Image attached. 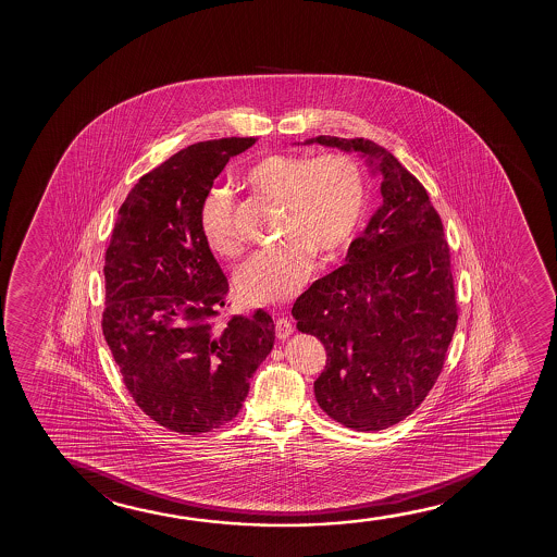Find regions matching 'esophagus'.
<instances>
[{
	"mask_svg": "<svg viewBox=\"0 0 557 557\" xmlns=\"http://www.w3.org/2000/svg\"><path fill=\"white\" fill-rule=\"evenodd\" d=\"M293 335V325H290L287 320H275V336L280 338V341H285V338H289Z\"/></svg>",
	"mask_w": 557,
	"mask_h": 557,
	"instance_id": "obj_1",
	"label": "esophagus"
}]
</instances>
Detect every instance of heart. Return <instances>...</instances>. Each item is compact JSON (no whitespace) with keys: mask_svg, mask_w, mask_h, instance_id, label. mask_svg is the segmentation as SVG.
<instances>
[{"mask_svg":"<svg viewBox=\"0 0 557 557\" xmlns=\"http://www.w3.org/2000/svg\"><path fill=\"white\" fill-rule=\"evenodd\" d=\"M242 181L260 198L282 206L280 239L285 244L247 260L237 285L252 305L289 302L312 272V255L331 262L356 236L366 209L363 169L348 153H270L245 169ZM199 228L219 257L234 259L242 252L232 228L228 194L213 191L203 201Z\"/></svg>","mask_w":557,"mask_h":557,"instance_id":"b5f03b06","label":"heart"}]
</instances>
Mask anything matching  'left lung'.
Listing matches in <instances>:
<instances>
[{
	"label": "left lung",
	"mask_w": 557,
	"mask_h": 557,
	"mask_svg": "<svg viewBox=\"0 0 557 557\" xmlns=\"http://www.w3.org/2000/svg\"><path fill=\"white\" fill-rule=\"evenodd\" d=\"M302 145L356 152L381 176V207L344 267L293 306L298 331L327 351L313 382L321 409L346 428L376 432L409 417L442 373L458 320L449 245L424 186L388 150L327 135Z\"/></svg>",
	"instance_id": "obj_1"
}]
</instances>
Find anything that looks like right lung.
I'll use <instances>...</instances> for the list:
<instances>
[{
    "label": "right lung",
    "instance_id": "right-lung-1",
    "mask_svg": "<svg viewBox=\"0 0 557 557\" xmlns=\"http://www.w3.org/2000/svg\"><path fill=\"white\" fill-rule=\"evenodd\" d=\"M252 145L222 138L171 156L127 194L108 245L102 333L138 407L178 434L234 419L274 348L264 310L211 323L228 280L199 228L214 178Z\"/></svg>",
    "mask_w": 557,
    "mask_h": 557
}]
</instances>
